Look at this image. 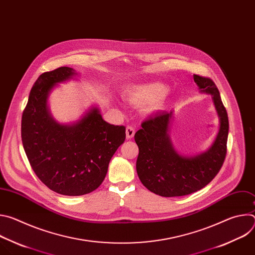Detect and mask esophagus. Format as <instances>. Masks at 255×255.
Segmentation results:
<instances>
[{
  "label": "esophagus",
  "mask_w": 255,
  "mask_h": 255,
  "mask_svg": "<svg viewBox=\"0 0 255 255\" xmlns=\"http://www.w3.org/2000/svg\"><path fill=\"white\" fill-rule=\"evenodd\" d=\"M134 134H135V130H134L133 127H131V126L126 127V138H127V139L133 138Z\"/></svg>",
  "instance_id": "esophagus-1"
}]
</instances>
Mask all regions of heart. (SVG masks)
Wrapping results in <instances>:
<instances>
[{"label": "heart", "instance_id": "1", "mask_svg": "<svg viewBox=\"0 0 255 255\" xmlns=\"http://www.w3.org/2000/svg\"><path fill=\"white\" fill-rule=\"evenodd\" d=\"M166 86L161 83H149L128 86L124 92L126 101L136 107H145L147 113L162 110L166 105Z\"/></svg>", "mask_w": 255, "mask_h": 255}]
</instances>
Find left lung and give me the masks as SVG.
<instances>
[{"label": "left lung", "instance_id": "1", "mask_svg": "<svg viewBox=\"0 0 255 255\" xmlns=\"http://www.w3.org/2000/svg\"><path fill=\"white\" fill-rule=\"evenodd\" d=\"M202 93L212 96L219 117V131L210 148L195 156H183L173 148L169 127L173 111L161 112L145 120L134 139L139 148L136 170L145 188L161 197H180L195 193L217 175L227 152L229 121L215 83L194 75Z\"/></svg>", "mask_w": 255, "mask_h": 255}]
</instances>
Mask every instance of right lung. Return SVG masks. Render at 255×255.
<instances>
[{"instance_id": "right-lung-1", "label": "right lung", "mask_w": 255, "mask_h": 255, "mask_svg": "<svg viewBox=\"0 0 255 255\" xmlns=\"http://www.w3.org/2000/svg\"><path fill=\"white\" fill-rule=\"evenodd\" d=\"M76 75L67 66L42 74L31 89L21 123L23 147L32 169L47 188L64 196L98 189L126 138L125 127L107 123L97 107L72 124H59L52 118L49 93Z\"/></svg>"}]
</instances>
